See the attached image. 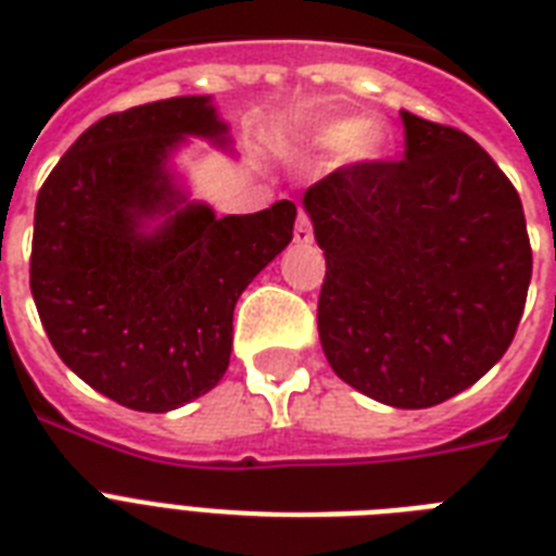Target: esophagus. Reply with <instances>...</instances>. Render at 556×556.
I'll return each mask as SVG.
<instances>
[{
    "instance_id": "1",
    "label": "esophagus",
    "mask_w": 556,
    "mask_h": 556,
    "mask_svg": "<svg viewBox=\"0 0 556 556\" xmlns=\"http://www.w3.org/2000/svg\"><path fill=\"white\" fill-rule=\"evenodd\" d=\"M294 242L296 244H312L314 242V230H312V218L305 210H300V216H296L294 225Z\"/></svg>"
}]
</instances>
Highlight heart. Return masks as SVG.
<instances>
[{
    "label": "heart",
    "instance_id": "heart-1",
    "mask_svg": "<svg viewBox=\"0 0 556 556\" xmlns=\"http://www.w3.org/2000/svg\"><path fill=\"white\" fill-rule=\"evenodd\" d=\"M308 147L320 155H340L346 164H371L389 147V129L378 121H357V117H338L317 126L308 138Z\"/></svg>",
    "mask_w": 556,
    "mask_h": 556
}]
</instances>
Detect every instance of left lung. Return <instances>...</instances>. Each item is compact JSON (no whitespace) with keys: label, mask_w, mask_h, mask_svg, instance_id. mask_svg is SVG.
Masks as SVG:
<instances>
[{"label":"left lung","mask_w":556,"mask_h":556,"mask_svg":"<svg viewBox=\"0 0 556 556\" xmlns=\"http://www.w3.org/2000/svg\"><path fill=\"white\" fill-rule=\"evenodd\" d=\"M404 159L352 164L303 195L326 253L317 329L349 387L397 409L465 392L517 334L526 213L496 161L413 112Z\"/></svg>","instance_id":"1"}]
</instances>
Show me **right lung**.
Returning a JSON list of instances; mask_svg holds the SVG:
<instances>
[{
    "mask_svg": "<svg viewBox=\"0 0 556 556\" xmlns=\"http://www.w3.org/2000/svg\"><path fill=\"white\" fill-rule=\"evenodd\" d=\"M187 138L227 150L210 94L115 112L72 143L37 195L30 294L68 369L138 413L225 378L233 308L294 236V201L222 216L173 169Z\"/></svg>",
    "mask_w": 556,
    "mask_h": 556,
    "instance_id": "add662e5",
    "label": "right lung"
}]
</instances>
